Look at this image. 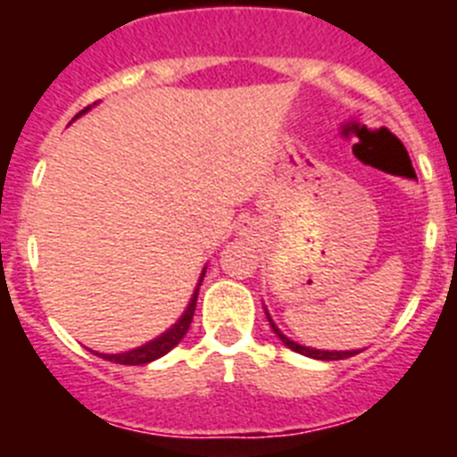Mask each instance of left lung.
I'll return each instance as SVG.
<instances>
[{"label":"left lung","mask_w":457,"mask_h":457,"mask_svg":"<svg viewBox=\"0 0 457 457\" xmlns=\"http://www.w3.org/2000/svg\"><path fill=\"white\" fill-rule=\"evenodd\" d=\"M265 316H268V311H265ZM270 320V327H272V332L277 334L281 341H284V345H288L290 350H295V353H300V354H306V357H313V359H322V361H334V359H348L353 357V354H357L359 350H348V353H329V350H313V348H306V345H297L295 341H290L288 337H284V334L278 332L277 325L272 322V318L268 316Z\"/></svg>","instance_id":"1"}]
</instances>
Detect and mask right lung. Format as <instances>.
<instances>
[{"instance_id": "right-lung-1", "label": "right lung", "mask_w": 457, "mask_h": 457, "mask_svg": "<svg viewBox=\"0 0 457 457\" xmlns=\"http://www.w3.org/2000/svg\"><path fill=\"white\" fill-rule=\"evenodd\" d=\"M88 107H84L82 112H79L78 116H82L84 112H87ZM75 116V119H78ZM205 277V268L204 272H201V278H199V286L201 281H204ZM199 286H196V290H194L192 300H189L187 309H185V313L180 316V320L176 322V325L169 329V332H164L162 337L153 338L151 343H144V345H139V348L135 350H128V353H120V354H98V357L107 359V361H114V364H123V366H141V364H148V361H155V359H160L162 354H167L169 350L176 348L180 341H183V337L187 334L189 329V322H192L194 318V311H196V297H199Z\"/></svg>"}]
</instances>
